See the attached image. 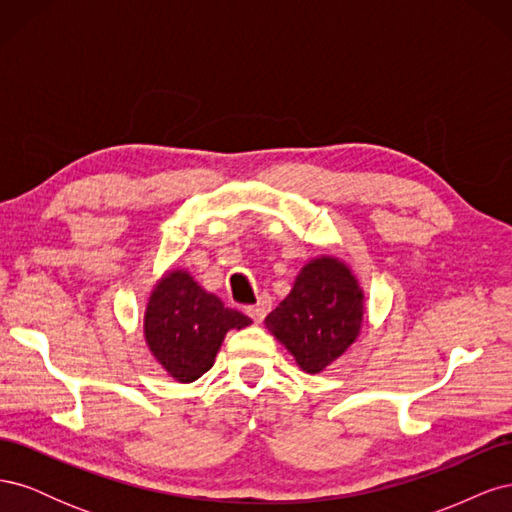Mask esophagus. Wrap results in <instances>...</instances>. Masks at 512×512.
<instances>
[{"instance_id": "1", "label": "esophagus", "mask_w": 512, "mask_h": 512, "mask_svg": "<svg viewBox=\"0 0 512 512\" xmlns=\"http://www.w3.org/2000/svg\"><path fill=\"white\" fill-rule=\"evenodd\" d=\"M271 305H273V301H271L269 294H262L258 303L247 307V316H250L254 322H262V320H265V316L271 312Z\"/></svg>"}]
</instances>
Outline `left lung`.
I'll return each instance as SVG.
<instances>
[{"label": "left lung", "instance_id": "1", "mask_svg": "<svg viewBox=\"0 0 512 512\" xmlns=\"http://www.w3.org/2000/svg\"><path fill=\"white\" fill-rule=\"evenodd\" d=\"M363 290L335 256L309 260L288 297L265 318L267 329L286 346L307 374H320L359 337Z\"/></svg>", "mask_w": 512, "mask_h": 512}]
</instances>
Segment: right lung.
Masks as SVG:
<instances>
[{
	"label": "right lung",
	"instance_id": "add662e5",
	"mask_svg": "<svg viewBox=\"0 0 512 512\" xmlns=\"http://www.w3.org/2000/svg\"><path fill=\"white\" fill-rule=\"evenodd\" d=\"M252 320L200 288L188 271H168L145 309V342L177 382H194L213 367L230 329Z\"/></svg>",
	"mask_w": 512,
	"mask_h": 512
}]
</instances>
